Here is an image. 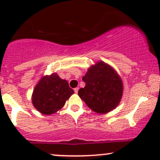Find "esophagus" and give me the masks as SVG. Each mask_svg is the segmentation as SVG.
<instances>
[{
  "instance_id": "34e87169",
  "label": "esophagus",
  "mask_w": 160,
  "mask_h": 160,
  "mask_svg": "<svg viewBox=\"0 0 160 160\" xmlns=\"http://www.w3.org/2000/svg\"><path fill=\"white\" fill-rule=\"evenodd\" d=\"M74 90V92H75V93H78V90H79V88H78V87L75 88Z\"/></svg>"
}]
</instances>
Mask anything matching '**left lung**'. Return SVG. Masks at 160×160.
<instances>
[{"instance_id": "1", "label": "left lung", "mask_w": 160, "mask_h": 160, "mask_svg": "<svg viewBox=\"0 0 160 160\" xmlns=\"http://www.w3.org/2000/svg\"><path fill=\"white\" fill-rule=\"evenodd\" d=\"M85 87L78 95L91 110L105 113L118 105L122 95V82L114 70L103 62L92 66L82 78Z\"/></svg>"}]
</instances>
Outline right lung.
<instances>
[{
    "instance_id": "right-lung-1",
    "label": "right lung",
    "mask_w": 160,
    "mask_h": 160,
    "mask_svg": "<svg viewBox=\"0 0 160 160\" xmlns=\"http://www.w3.org/2000/svg\"><path fill=\"white\" fill-rule=\"evenodd\" d=\"M74 92L67 80L52 74L42 78L37 84L33 92L32 103L43 114H52L65 105L66 100Z\"/></svg>"
}]
</instances>
